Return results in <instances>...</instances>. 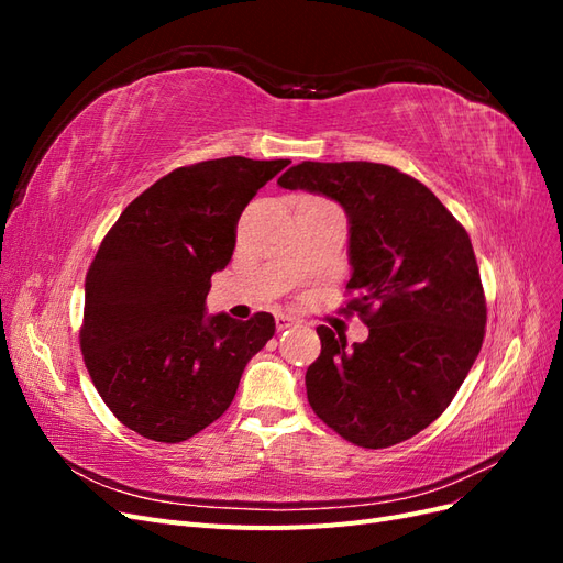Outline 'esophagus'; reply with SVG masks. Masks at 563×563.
<instances>
[{
  "mask_svg": "<svg viewBox=\"0 0 563 563\" xmlns=\"http://www.w3.org/2000/svg\"><path fill=\"white\" fill-rule=\"evenodd\" d=\"M277 331H286V329H291L294 323H296V319L294 317H288V314H277Z\"/></svg>",
  "mask_w": 563,
  "mask_h": 563,
  "instance_id": "34e87169",
  "label": "esophagus"
}]
</instances>
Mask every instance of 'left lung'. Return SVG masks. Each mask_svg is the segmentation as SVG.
<instances>
[{
    "label": "left lung",
    "instance_id": "left-lung-1",
    "mask_svg": "<svg viewBox=\"0 0 563 563\" xmlns=\"http://www.w3.org/2000/svg\"><path fill=\"white\" fill-rule=\"evenodd\" d=\"M347 213V308L364 343L319 327L305 373L312 411L362 449H387L428 428L467 378L484 343L486 298L470 234L420 180L387 164L302 162L277 180Z\"/></svg>",
    "mask_w": 563,
    "mask_h": 563
}]
</instances>
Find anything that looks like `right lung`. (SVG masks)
Instances as JSON below:
<instances>
[{"instance_id": "1", "label": "right lung", "mask_w": 563, "mask_h": 563, "mask_svg": "<svg viewBox=\"0 0 563 563\" xmlns=\"http://www.w3.org/2000/svg\"><path fill=\"white\" fill-rule=\"evenodd\" d=\"M288 159L180 166L135 197L87 272L79 345L106 406L145 439L178 444L228 411L242 373L275 335L269 312L207 314L236 220Z\"/></svg>"}]
</instances>
